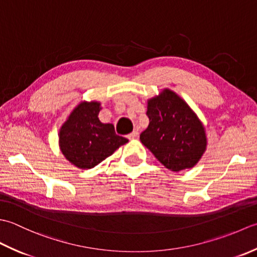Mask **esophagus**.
Masks as SVG:
<instances>
[{
    "label": "esophagus",
    "mask_w": 257,
    "mask_h": 257,
    "mask_svg": "<svg viewBox=\"0 0 257 257\" xmlns=\"http://www.w3.org/2000/svg\"><path fill=\"white\" fill-rule=\"evenodd\" d=\"M127 138H128L130 140L138 139V138H139V132H138V131H133L132 133H131V134H128V135H127Z\"/></svg>",
    "instance_id": "34e87169"
}]
</instances>
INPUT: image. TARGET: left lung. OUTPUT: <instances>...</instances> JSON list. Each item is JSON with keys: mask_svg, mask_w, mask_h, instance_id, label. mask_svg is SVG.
<instances>
[{"mask_svg": "<svg viewBox=\"0 0 257 257\" xmlns=\"http://www.w3.org/2000/svg\"><path fill=\"white\" fill-rule=\"evenodd\" d=\"M150 124L140 140L166 169H192L206 150L207 139L200 118L175 92L164 88L148 101Z\"/></svg>", "mask_w": 257, "mask_h": 257, "instance_id": "8db88e82", "label": "left lung"}]
</instances>
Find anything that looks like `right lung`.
<instances>
[{
  "instance_id": "add662e5",
  "label": "right lung",
  "mask_w": 257,
  "mask_h": 257,
  "mask_svg": "<svg viewBox=\"0 0 257 257\" xmlns=\"http://www.w3.org/2000/svg\"><path fill=\"white\" fill-rule=\"evenodd\" d=\"M99 102H81L60 128L61 152L78 169H93L128 142L115 133L113 124L99 121Z\"/></svg>"
}]
</instances>
